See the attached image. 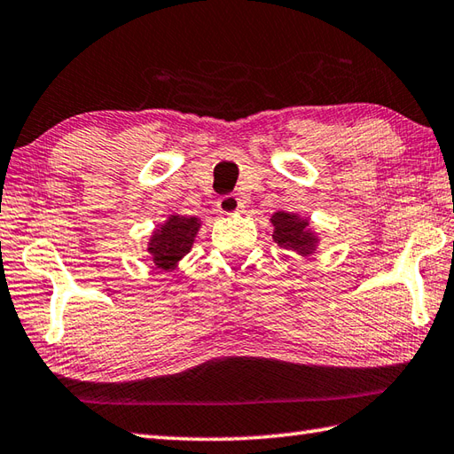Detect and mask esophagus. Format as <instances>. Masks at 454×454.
<instances>
[{
    "instance_id": "34e87169",
    "label": "esophagus",
    "mask_w": 454,
    "mask_h": 454,
    "mask_svg": "<svg viewBox=\"0 0 454 454\" xmlns=\"http://www.w3.org/2000/svg\"><path fill=\"white\" fill-rule=\"evenodd\" d=\"M216 207H218V210L222 212V215H234V212H238L239 208H242V200H239L236 194H226V197L218 199Z\"/></svg>"
}]
</instances>
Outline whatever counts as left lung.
Segmentation results:
<instances>
[{"label":"left lung","mask_w":454,"mask_h":454,"mask_svg":"<svg viewBox=\"0 0 454 454\" xmlns=\"http://www.w3.org/2000/svg\"><path fill=\"white\" fill-rule=\"evenodd\" d=\"M271 224L275 244L283 250L297 252L301 255H310L315 252L318 238L310 232L309 220L279 210L271 216Z\"/></svg>","instance_id":"left-lung-1"}]
</instances>
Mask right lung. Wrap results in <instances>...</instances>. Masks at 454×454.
Masks as SVG:
<instances>
[{"label": "right lung", "instance_id": "obj_1", "mask_svg": "<svg viewBox=\"0 0 454 454\" xmlns=\"http://www.w3.org/2000/svg\"><path fill=\"white\" fill-rule=\"evenodd\" d=\"M199 228L200 220L197 216L176 215L159 226L147 244V252L151 254V260H153L157 268L165 271L175 270L181 257L191 252Z\"/></svg>", "mask_w": 454, "mask_h": 454}]
</instances>
